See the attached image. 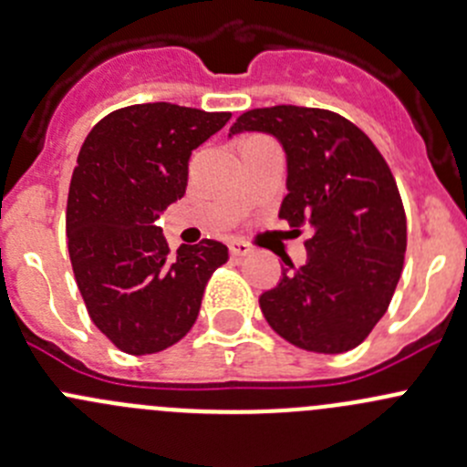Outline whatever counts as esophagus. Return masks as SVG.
Masks as SVG:
<instances>
[{
  "instance_id": "esophagus-1",
  "label": "esophagus",
  "mask_w": 467,
  "mask_h": 467,
  "mask_svg": "<svg viewBox=\"0 0 467 467\" xmlns=\"http://www.w3.org/2000/svg\"><path fill=\"white\" fill-rule=\"evenodd\" d=\"M228 248H230V255L233 257H246V255H251V251H253L246 242H239V239L230 242Z\"/></svg>"
}]
</instances>
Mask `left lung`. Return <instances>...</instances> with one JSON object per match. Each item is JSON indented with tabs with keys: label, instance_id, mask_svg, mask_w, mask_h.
<instances>
[{
	"label": "left lung",
	"instance_id": "left-lung-1",
	"mask_svg": "<svg viewBox=\"0 0 467 467\" xmlns=\"http://www.w3.org/2000/svg\"><path fill=\"white\" fill-rule=\"evenodd\" d=\"M266 133L286 155L280 219L307 225V262L260 296L268 325L294 346L338 355L359 346L402 275L407 216L389 164L364 130L321 108L248 110L230 135Z\"/></svg>",
	"mask_w": 467,
	"mask_h": 467
}]
</instances>
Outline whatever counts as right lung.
<instances>
[{
    "label": "right lung",
    "mask_w": 467,
    "mask_h": 467,
    "mask_svg": "<svg viewBox=\"0 0 467 467\" xmlns=\"http://www.w3.org/2000/svg\"><path fill=\"white\" fill-rule=\"evenodd\" d=\"M230 112L138 103L103 117L86 138L67 196V248L92 323L129 355L181 341L199 317L228 248L214 239L178 248L155 225L185 196L192 150Z\"/></svg>",
    "instance_id": "add662e5"
}]
</instances>
